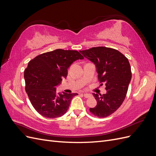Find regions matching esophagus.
Segmentation results:
<instances>
[{
	"label": "esophagus",
	"mask_w": 156,
	"mask_h": 156,
	"mask_svg": "<svg viewBox=\"0 0 156 156\" xmlns=\"http://www.w3.org/2000/svg\"><path fill=\"white\" fill-rule=\"evenodd\" d=\"M83 94V96L85 97V98H90L91 96V94H87V93H84V94Z\"/></svg>",
	"instance_id": "34e87169"
}]
</instances>
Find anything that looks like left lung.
I'll return each mask as SVG.
<instances>
[{
    "instance_id": "left-lung-1",
    "label": "left lung",
    "mask_w": 156,
    "mask_h": 156,
    "mask_svg": "<svg viewBox=\"0 0 156 156\" xmlns=\"http://www.w3.org/2000/svg\"><path fill=\"white\" fill-rule=\"evenodd\" d=\"M80 53L95 65L98 80L106 85V94L93 93L97 105L90 108V111L100 118L107 117L124 101L131 79L129 60L119 51L105 47L92 48Z\"/></svg>"
}]
</instances>
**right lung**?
Returning <instances> with one entry per match:
<instances>
[{
  "label": "right lung",
  "mask_w": 156,
  "mask_h": 156,
  "mask_svg": "<svg viewBox=\"0 0 156 156\" xmlns=\"http://www.w3.org/2000/svg\"><path fill=\"white\" fill-rule=\"evenodd\" d=\"M84 57L77 51L56 49L37 56L25 70V90L32 106L44 117L64 115L77 93L56 92V87L68 75V69Z\"/></svg>",
  "instance_id": "add662e5"
}]
</instances>
